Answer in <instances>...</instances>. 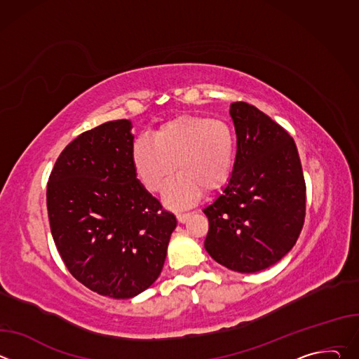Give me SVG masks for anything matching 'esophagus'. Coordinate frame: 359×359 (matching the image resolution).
Listing matches in <instances>:
<instances>
[{"label": "esophagus", "instance_id": "1", "mask_svg": "<svg viewBox=\"0 0 359 359\" xmlns=\"http://www.w3.org/2000/svg\"><path fill=\"white\" fill-rule=\"evenodd\" d=\"M190 216V213H187V212H177V215H176V217H177V220L180 222V223H183V222H186V219Z\"/></svg>", "mask_w": 359, "mask_h": 359}]
</instances>
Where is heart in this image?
I'll return each mask as SVG.
<instances>
[{
	"mask_svg": "<svg viewBox=\"0 0 359 359\" xmlns=\"http://www.w3.org/2000/svg\"><path fill=\"white\" fill-rule=\"evenodd\" d=\"M236 139L223 119L183 115L150 136H139L132 147L135 172L149 191H159L172 176L165 200L172 206L193 201L200 190L223 186L233 170ZM175 168H172V165Z\"/></svg>",
	"mask_w": 359,
	"mask_h": 359,
	"instance_id": "obj_1",
	"label": "heart"
}]
</instances>
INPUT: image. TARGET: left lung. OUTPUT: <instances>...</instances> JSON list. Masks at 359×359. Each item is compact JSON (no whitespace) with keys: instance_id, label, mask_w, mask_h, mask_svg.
Returning a JSON list of instances; mask_svg holds the SVG:
<instances>
[{"instance_id":"obj_1","label":"left lung","mask_w":359,"mask_h":359,"mask_svg":"<svg viewBox=\"0 0 359 359\" xmlns=\"http://www.w3.org/2000/svg\"><path fill=\"white\" fill-rule=\"evenodd\" d=\"M230 115L237 133L234 169L209 219L204 248L238 273L262 271L294 247L305 219V180L294 139L247 102Z\"/></svg>"}]
</instances>
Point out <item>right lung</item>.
<instances>
[{"instance_id": "add662e5", "label": "right lung", "mask_w": 359, "mask_h": 359, "mask_svg": "<svg viewBox=\"0 0 359 359\" xmlns=\"http://www.w3.org/2000/svg\"><path fill=\"white\" fill-rule=\"evenodd\" d=\"M126 119L75 137L46 184L50 233L68 271L85 287L132 298L162 273L176 217L136 179Z\"/></svg>"}]
</instances>
